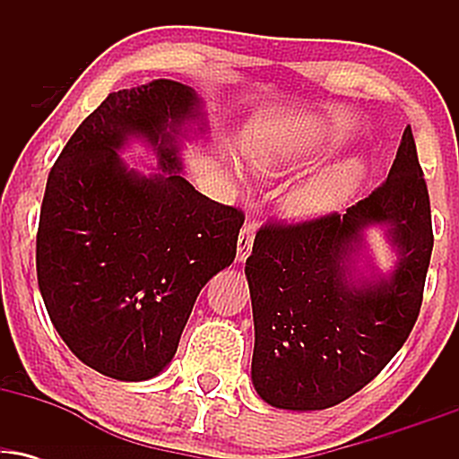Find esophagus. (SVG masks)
<instances>
[{
	"label": "esophagus",
	"instance_id": "esophagus-1",
	"mask_svg": "<svg viewBox=\"0 0 459 459\" xmlns=\"http://www.w3.org/2000/svg\"><path fill=\"white\" fill-rule=\"evenodd\" d=\"M252 244H255V224H246L241 229L239 239H237V261L244 263L247 255L252 252Z\"/></svg>",
	"mask_w": 459,
	"mask_h": 459
}]
</instances>
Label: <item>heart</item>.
Instances as JSON below:
<instances>
[{
  "mask_svg": "<svg viewBox=\"0 0 459 459\" xmlns=\"http://www.w3.org/2000/svg\"><path fill=\"white\" fill-rule=\"evenodd\" d=\"M259 168L267 175L281 168L278 157L263 155L259 160ZM235 175L244 178L239 163L233 166ZM362 181V163L356 160H343L336 161L332 166L324 168L319 175H315L307 186H302L287 200V212L296 218H308V215L328 213L332 209L339 207L343 200H347L354 194L358 183Z\"/></svg>",
  "mask_w": 459,
  "mask_h": 459,
  "instance_id": "1",
  "label": "heart"
}]
</instances>
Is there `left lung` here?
<instances>
[{
  "mask_svg": "<svg viewBox=\"0 0 459 459\" xmlns=\"http://www.w3.org/2000/svg\"><path fill=\"white\" fill-rule=\"evenodd\" d=\"M371 225L383 226L400 255L388 277L357 265ZM431 247L429 194L410 127L386 181L343 215L263 226L246 261L252 384L263 402L325 410L367 386L414 328Z\"/></svg>",
  "mask_w": 459,
  "mask_h": 459,
  "instance_id": "left-lung-1",
  "label": "left lung"
}]
</instances>
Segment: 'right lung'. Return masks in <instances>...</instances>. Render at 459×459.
<instances>
[{
	"instance_id": "obj_1",
	"label": "right lung",
	"mask_w": 459,
	"mask_h": 459,
	"mask_svg": "<svg viewBox=\"0 0 459 459\" xmlns=\"http://www.w3.org/2000/svg\"><path fill=\"white\" fill-rule=\"evenodd\" d=\"M200 123L189 86L155 79L109 94L79 125L47 178L36 273L51 324L83 365L151 380L177 354L200 289L235 261L244 213L181 177L178 140ZM146 141L161 173L142 176L118 150Z\"/></svg>"
}]
</instances>
